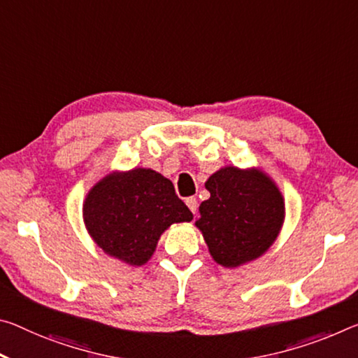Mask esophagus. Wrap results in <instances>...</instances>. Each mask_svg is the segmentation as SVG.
<instances>
[{
  "instance_id": "obj_1",
  "label": "esophagus",
  "mask_w": 358,
  "mask_h": 358,
  "mask_svg": "<svg viewBox=\"0 0 358 358\" xmlns=\"http://www.w3.org/2000/svg\"><path fill=\"white\" fill-rule=\"evenodd\" d=\"M186 206L189 207L192 213H196L197 212V199H196V197H188V199H186Z\"/></svg>"
}]
</instances>
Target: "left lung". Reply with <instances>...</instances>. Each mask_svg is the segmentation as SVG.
I'll use <instances>...</instances> for the list:
<instances>
[{
	"mask_svg": "<svg viewBox=\"0 0 358 358\" xmlns=\"http://www.w3.org/2000/svg\"><path fill=\"white\" fill-rule=\"evenodd\" d=\"M210 199L196 226L218 264L236 268L257 259L274 243L285 203L274 181L259 170L224 167L206 181Z\"/></svg>",
	"mask_w": 358,
	"mask_h": 358,
	"instance_id": "obj_1",
	"label": "left lung"
}]
</instances>
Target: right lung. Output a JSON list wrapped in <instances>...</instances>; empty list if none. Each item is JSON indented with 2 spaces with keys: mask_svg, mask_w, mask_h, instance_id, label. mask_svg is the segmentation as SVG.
Listing matches in <instances>:
<instances>
[{
  "mask_svg": "<svg viewBox=\"0 0 358 358\" xmlns=\"http://www.w3.org/2000/svg\"><path fill=\"white\" fill-rule=\"evenodd\" d=\"M83 212L95 243L130 266L152 257L170 224L192 220L172 181L151 169L106 175L89 191Z\"/></svg>",
  "mask_w": 358,
  "mask_h": 358,
  "instance_id": "right-lung-1",
  "label": "right lung"
}]
</instances>
